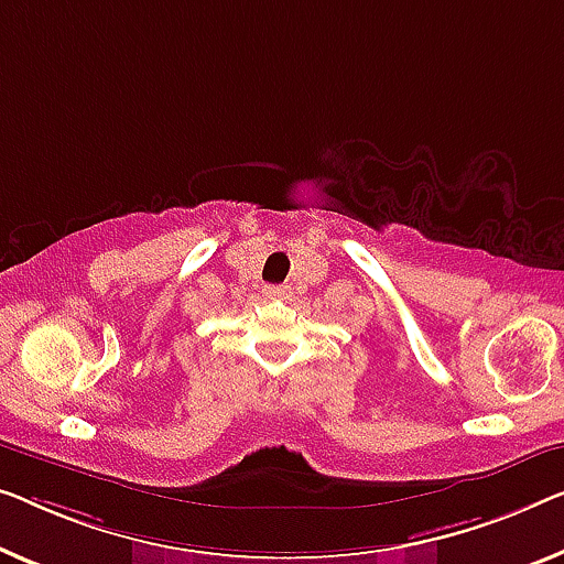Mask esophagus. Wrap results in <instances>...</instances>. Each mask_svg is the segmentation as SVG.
Instances as JSON below:
<instances>
[{
    "instance_id": "esophagus-1",
    "label": "esophagus",
    "mask_w": 564,
    "mask_h": 564,
    "mask_svg": "<svg viewBox=\"0 0 564 564\" xmlns=\"http://www.w3.org/2000/svg\"><path fill=\"white\" fill-rule=\"evenodd\" d=\"M263 293L268 299H281L285 296V285H265Z\"/></svg>"
}]
</instances>
